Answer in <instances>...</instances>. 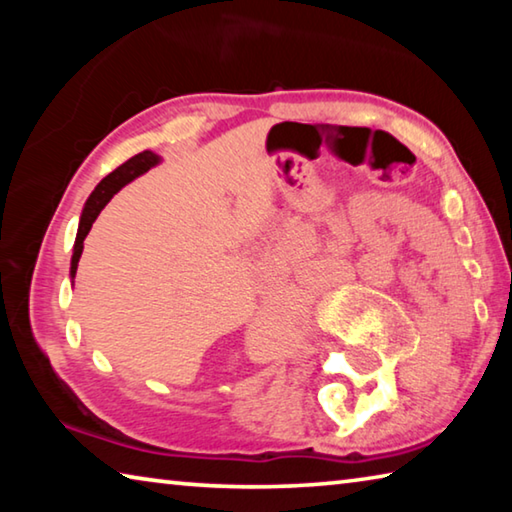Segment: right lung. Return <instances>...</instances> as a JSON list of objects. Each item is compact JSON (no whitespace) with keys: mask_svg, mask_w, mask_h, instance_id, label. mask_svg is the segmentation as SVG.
<instances>
[{"mask_svg":"<svg viewBox=\"0 0 512 512\" xmlns=\"http://www.w3.org/2000/svg\"><path fill=\"white\" fill-rule=\"evenodd\" d=\"M160 162V155H155L153 151H142L133 155L131 160H126L121 167H117L112 173H108L106 178L101 180V183L94 187V192L90 194L88 203L83 207V214H81V221H79V232H76V241H74V255H72V268H69V275H76V268H79V259L83 253V241L88 237V232L92 228V223L97 221L99 212L103 207L108 205V201L112 196H115L121 187L131 183L137 176H142V173L149 171L151 167Z\"/></svg>","mask_w":512,"mask_h":512,"instance_id":"add662e5","label":"right lung"}]
</instances>
